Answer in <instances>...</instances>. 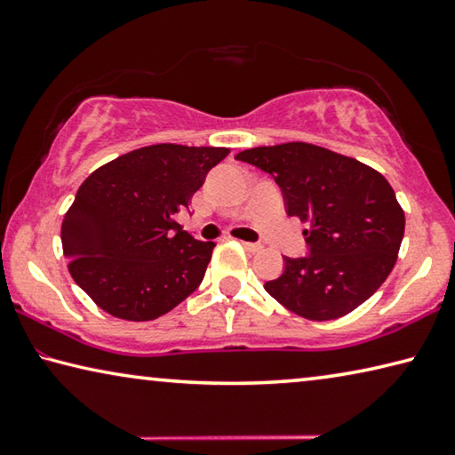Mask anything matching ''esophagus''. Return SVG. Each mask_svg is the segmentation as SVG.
I'll return each mask as SVG.
<instances>
[{
    "mask_svg": "<svg viewBox=\"0 0 455 455\" xmlns=\"http://www.w3.org/2000/svg\"><path fill=\"white\" fill-rule=\"evenodd\" d=\"M243 246H244V249L249 251V252H259L260 249H263V246H260L259 243H243Z\"/></svg>",
    "mask_w": 455,
    "mask_h": 455,
    "instance_id": "1",
    "label": "esophagus"
}]
</instances>
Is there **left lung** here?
<instances>
[{
	"mask_svg": "<svg viewBox=\"0 0 455 455\" xmlns=\"http://www.w3.org/2000/svg\"><path fill=\"white\" fill-rule=\"evenodd\" d=\"M236 160L279 184L289 217H299L309 255L284 257L265 291L289 311L331 321L357 309L387 279L397 260L405 214L375 168L323 146L284 142L238 152Z\"/></svg>",
	"mask_w": 455,
	"mask_h": 455,
	"instance_id": "obj_1",
	"label": "left lung"
}]
</instances>
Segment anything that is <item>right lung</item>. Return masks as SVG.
I'll use <instances>...</instances> for the list:
<instances>
[{
  "instance_id": "add662e5",
  "label": "right lung",
  "mask_w": 455,
  "mask_h": 455,
  "mask_svg": "<svg viewBox=\"0 0 455 455\" xmlns=\"http://www.w3.org/2000/svg\"><path fill=\"white\" fill-rule=\"evenodd\" d=\"M214 146L152 144L96 168L61 220L72 279L112 317L152 321L204 279L214 243L182 230L206 172L227 156Z\"/></svg>"
}]
</instances>
